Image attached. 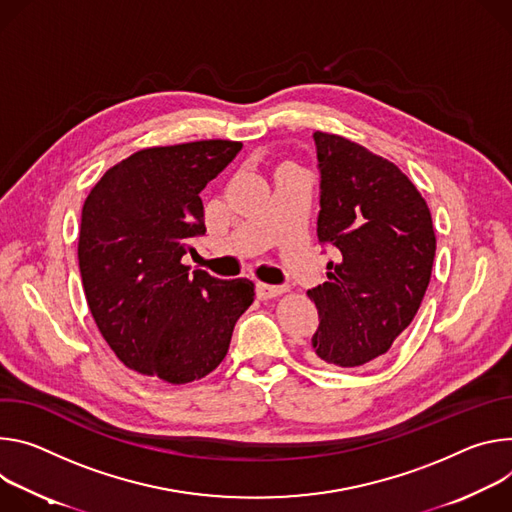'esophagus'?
Instances as JSON below:
<instances>
[{
  "label": "esophagus",
  "instance_id": "obj_1",
  "mask_svg": "<svg viewBox=\"0 0 512 512\" xmlns=\"http://www.w3.org/2000/svg\"><path fill=\"white\" fill-rule=\"evenodd\" d=\"M280 293H285V287H276V285H266V282H256V295L258 299L266 301V299H272Z\"/></svg>",
  "mask_w": 512,
  "mask_h": 512
}]
</instances>
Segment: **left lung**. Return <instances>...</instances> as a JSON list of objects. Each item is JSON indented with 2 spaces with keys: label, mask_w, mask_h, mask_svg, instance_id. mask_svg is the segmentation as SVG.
<instances>
[{
  "label": "left lung",
  "mask_w": 512,
  "mask_h": 512,
  "mask_svg": "<svg viewBox=\"0 0 512 512\" xmlns=\"http://www.w3.org/2000/svg\"><path fill=\"white\" fill-rule=\"evenodd\" d=\"M317 238L335 248L327 280L307 291L319 313L309 360L327 368L380 362L429 287L431 213L403 170L342 136L315 132Z\"/></svg>",
  "instance_id": "left-lung-1"
}]
</instances>
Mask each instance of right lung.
I'll return each instance as SVG.
<instances>
[{
	"label": "right lung",
	"instance_id": "obj_1",
	"mask_svg": "<svg viewBox=\"0 0 512 512\" xmlns=\"http://www.w3.org/2000/svg\"><path fill=\"white\" fill-rule=\"evenodd\" d=\"M242 142L146 148L101 177L83 205L79 268L91 315L130 368L170 384L213 372L254 301L248 278L221 280L181 262L203 238L199 193Z\"/></svg>",
	"mask_w": 512,
	"mask_h": 512
}]
</instances>
